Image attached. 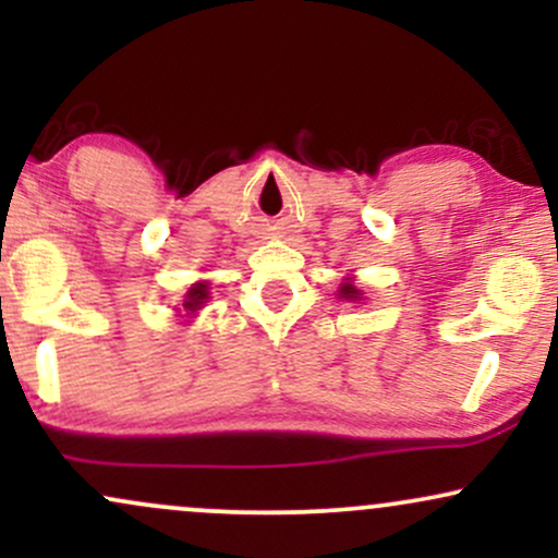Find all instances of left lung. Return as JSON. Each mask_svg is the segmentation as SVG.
I'll return each mask as SVG.
<instances>
[{"instance_id":"1","label":"left lung","mask_w":558,"mask_h":558,"mask_svg":"<svg viewBox=\"0 0 558 558\" xmlns=\"http://www.w3.org/2000/svg\"><path fill=\"white\" fill-rule=\"evenodd\" d=\"M341 299H351V301L360 299V291H356V286L343 283V286H341Z\"/></svg>"}]
</instances>
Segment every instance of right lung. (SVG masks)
<instances>
[{
    "mask_svg": "<svg viewBox=\"0 0 558 558\" xmlns=\"http://www.w3.org/2000/svg\"><path fill=\"white\" fill-rule=\"evenodd\" d=\"M204 299H207V286L198 283V286L191 288L189 296H185V304H183V306H185V310H189V312H196L198 306L204 304Z\"/></svg>",
    "mask_w": 558,
    "mask_h": 558,
    "instance_id": "right-lung-1",
    "label": "right lung"
}]
</instances>
